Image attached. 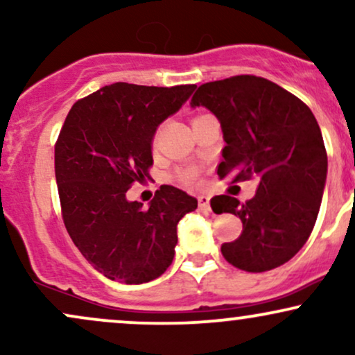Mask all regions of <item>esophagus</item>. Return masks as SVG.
<instances>
[{"label": "esophagus", "mask_w": 355, "mask_h": 355, "mask_svg": "<svg viewBox=\"0 0 355 355\" xmlns=\"http://www.w3.org/2000/svg\"><path fill=\"white\" fill-rule=\"evenodd\" d=\"M198 207L203 210H207L210 207V197H207V195H200L198 197Z\"/></svg>", "instance_id": "1"}]
</instances>
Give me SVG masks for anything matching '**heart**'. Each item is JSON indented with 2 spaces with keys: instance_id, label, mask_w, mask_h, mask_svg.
<instances>
[{
  "instance_id": "b5f03b06",
  "label": "heart",
  "mask_w": 355,
  "mask_h": 355,
  "mask_svg": "<svg viewBox=\"0 0 355 355\" xmlns=\"http://www.w3.org/2000/svg\"><path fill=\"white\" fill-rule=\"evenodd\" d=\"M180 180L185 183V185L193 187L198 183V172L195 168H187L180 173Z\"/></svg>"
}]
</instances>
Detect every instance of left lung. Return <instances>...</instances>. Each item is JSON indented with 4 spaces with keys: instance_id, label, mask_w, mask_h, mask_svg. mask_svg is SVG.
I'll use <instances>...</instances> for the list:
<instances>
[{
    "instance_id": "8db88e82",
    "label": "left lung",
    "mask_w": 355,
    "mask_h": 355,
    "mask_svg": "<svg viewBox=\"0 0 355 355\" xmlns=\"http://www.w3.org/2000/svg\"><path fill=\"white\" fill-rule=\"evenodd\" d=\"M218 118L225 146L220 178L232 183L259 177L255 197L210 200L215 214H234L242 234L222 243V255L245 272H266L288 262L312 234L319 214L327 152L311 108L274 81L239 75L198 87L191 107Z\"/></svg>"
}]
</instances>
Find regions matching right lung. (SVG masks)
<instances>
[{"instance_id": "right-lung-1", "label": "right lung", "mask_w": 355, "mask_h": 355, "mask_svg": "<svg viewBox=\"0 0 355 355\" xmlns=\"http://www.w3.org/2000/svg\"><path fill=\"white\" fill-rule=\"evenodd\" d=\"M197 88L118 83L73 105L55 145V175L64 227L100 274L144 284L172 263L177 225L197 198L172 185L157 190L148 209L126 200L150 177L157 126Z\"/></svg>"}]
</instances>
